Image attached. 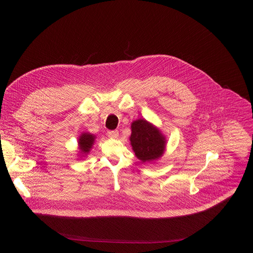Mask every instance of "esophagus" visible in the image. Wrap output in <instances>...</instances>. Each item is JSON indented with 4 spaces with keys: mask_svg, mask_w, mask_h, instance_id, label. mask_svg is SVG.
<instances>
[{
    "mask_svg": "<svg viewBox=\"0 0 253 253\" xmlns=\"http://www.w3.org/2000/svg\"><path fill=\"white\" fill-rule=\"evenodd\" d=\"M108 135L111 138H118L119 137V131H109Z\"/></svg>",
    "mask_w": 253,
    "mask_h": 253,
    "instance_id": "obj_1",
    "label": "esophagus"
}]
</instances>
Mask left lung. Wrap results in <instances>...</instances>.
Wrapping results in <instances>:
<instances>
[{"mask_svg": "<svg viewBox=\"0 0 253 253\" xmlns=\"http://www.w3.org/2000/svg\"><path fill=\"white\" fill-rule=\"evenodd\" d=\"M130 141L135 157L142 162H151L162 157L166 138L161 131L146 120H136L131 125Z\"/></svg>", "mask_w": 253, "mask_h": 253, "instance_id": "obj_1", "label": "left lung"}]
</instances>
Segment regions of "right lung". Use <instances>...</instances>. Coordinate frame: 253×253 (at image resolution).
Masks as SVG:
<instances>
[{
	"mask_svg": "<svg viewBox=\"0 0 253 253\" xmlns=\"http://www.w3.org/2000/svg\"><path fill=\"white\" fill-rule=\"evenodd\" d=\"M96 135L90 133V132H83L78 140L79 143V149L82 157H85L90 150L92 149V146L95 142Z\"/></svg>",
	"mask_w": 253,
	"mask_h": 253,
	"instance_id": "right-lung-1",
	"label": "right lung"
}]
</instances>
